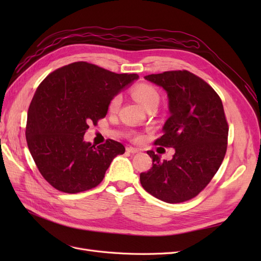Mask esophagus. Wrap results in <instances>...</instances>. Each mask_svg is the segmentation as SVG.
<instances>
[{"label":"esophagus","mask_w":261,"mask_h":261,"mask_svg":"<svg viewBox=\"0 0 261 261\" xmlns=\"http://www.w3.org/2000/svg\"><path fill=\"white\" fill-rule=\"evenodd\" d=\"M126 150H127V151L130 153H138L140 151L138 148H134V147H127L126 148Z\"/></svg>","instance_id":"esophagus-1"}]
</instances>
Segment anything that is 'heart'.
<instances>
[{
  "mask_svg": "<svg viewBox=\"0 0 261 261\" xmlns=\"http://www.w3.org/2000/svg\"><path fill=\"white\" fill-rule=\"evenodd\" d=\"M133 96L135 98L139 103L143 106L145 109L152 105L159 103V94L152 88V87H149L146 85H141L136 87L133 91ZM122 103V97L120 94H116L114 96L109 103V110L111 112H116Z\"/></svg>",
  "mask_w": 261,
  "mask_h": 261,
  "instance_id": "obj_1",
  "label": "heart"
}]
</instances>
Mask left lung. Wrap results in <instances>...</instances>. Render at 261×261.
Listing matches in <instances>:
<instances>
[{
  "label": "left lung",
  "instance_id": "1",
  "mask_svg": "<svg viewBox=\"0 0 261 261\" xmlns=\"http://www.w3.org/2000/svg\"><path fill=\"white\" fill-rule=\"evenodd\" d=\"M145 80L168 94L170 116L155 145L172 147V160H160L153 151L152 168L141 173L146 191L164 202L194 198L206 187L222 163L228 126L222 101L201 78L187 70L152 74Z\"/></svg>",
  "mask_w": 261,
  "mask_h": 261
}]
</instances>
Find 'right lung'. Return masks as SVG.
Wrapping results in <instances>:
<instances>
[{
    "label": "right lung",
    "instance_id": "1",
    "mask_svg": "<svg viewBox=\"0 0 261 261\" xmlns=\"http://www.w3.org/2000/svg\"><path fill=\"white\" fill-rule=\"evenodd\" d=\"M138 78L75 62L38 87L28 110L26 139L38 170L54 188L76 194L96 187L114 158L125 152L118 141L96 146L84 135L90 123L107 115L111 99Z\"/></svg>",
    "mask_w": 261,
    "mask_h": 261
}]
</instances>
